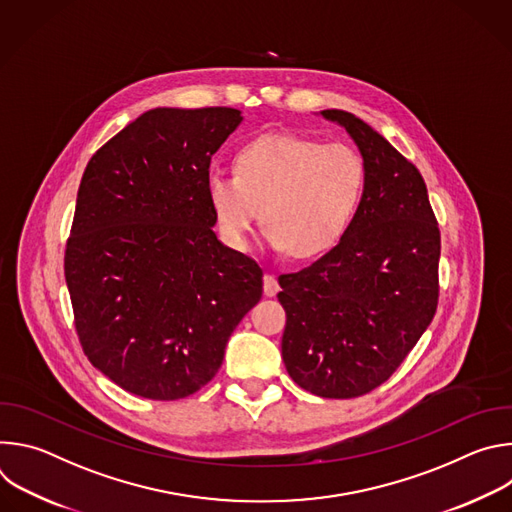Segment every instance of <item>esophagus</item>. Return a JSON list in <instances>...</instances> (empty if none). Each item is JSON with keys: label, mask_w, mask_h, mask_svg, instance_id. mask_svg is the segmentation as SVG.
<instances>
[{"label": "esophagus", "mask_w": 512, "mask_h": 512, "mask_svg": "<svg viewBox=\"0 0 512 512\" xmlns=\"http://www.w3.org/2000/svg\"><path fill=\"white\" fill-rule=\"evenodd\" d=\"M263 291H265V296H269V298L277 294V291H279V283H277L275 275L265 273V277H263Z\"/></svg>", "instance_id": "1"}]
</instances>
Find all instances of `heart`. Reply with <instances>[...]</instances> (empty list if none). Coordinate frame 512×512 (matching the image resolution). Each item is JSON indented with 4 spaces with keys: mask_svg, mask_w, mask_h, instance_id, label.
<instances>
[{
    "mask_svg": "<svg viewBox=\"0 0 512 512\" xmlns=\"http://www.w3.org/2000/svg\"><path fill=\"white\" fill-rule=\"evenodd\" d=\"M367 184L362 156L346 143L267 133L235 158V176L210 174L206 194L223 239L245 249L263 214L267 241L298 259L316 257L348 229Z\"/></svg>",
    "mask_w": 512,
    "mask_h": 512,
    "instance_id": "obj_1",
    "label": "heart"
}]
</instances>
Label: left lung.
<instances>
[{"label":"left lung","instance_id":"8db88e82","mask_svg":"<svg viewBox=\"0 0 512 512\" xmlns=\"http://www.w3.org/2000/svg\"><path fill=\"white\" fill-rule=\"evenodd\" d=\"M322 115L358 145L367 184L338 245L279 275L281 356L302 389L352 399L383 385L431 324L442 241L419 170L356 115Z\"/></svg>","mask_w":512,"mask_h":512}]
</instances>
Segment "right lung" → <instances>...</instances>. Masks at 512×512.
I'll use <instances>...</instances> for the list:
<instances>
[{"label":"right lung","instance_id":"right-lung-1","mask_svg":"<svg viewBox=\"0 0 512 512\" xmlns=\"http://www.w3.org/2000/svg\"><path fill=\"white\" fill-rule=\"evenodd\" d=\"M239 109L145 111L91 158L64 251L83 352L131 395L176 401L221 369L263 271L216 239L206 182Z\"/></svg>","mask_w":512,"mask_h":512}]
</instances>
